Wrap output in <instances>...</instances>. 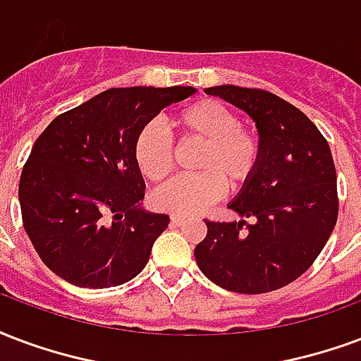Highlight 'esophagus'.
Masks as SVG:
<instances>
[{"mask_svg":"<svg viewBox=\"0 0 361 361\" xmlns=\"http://www.w3.org/2000/svg\"><path fill=\"white\" fill-rule=\"evenodd\" d=\"M170 221H172V226H181V224L185 221V218H183V216H172Z\"/></svg>","mask_w":361,"mask_h":361,"instance_id":"1","label":"esophagus"}]
</instances>
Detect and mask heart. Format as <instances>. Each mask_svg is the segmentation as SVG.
<instances>
[{
	"label": "heart",
	"mask_w": 361,
	"mask_h": 361,
	"mask_svg": "<svg viewBox=\"0 0 361 361\" xmlns=\"http://www.w3.org/2000/svg\"><path fill=\"white\" fill-rule=\"evenodd\" d=\"M173 128L181 140L202 143L195 162L197 176L168 181L153 195L154 207L172 214H199L220 199L226 186L239 189L255 176L260 162V140L241 128L239 116L220 101L199 99L173 114ZM133 159L147 180L160 181L172 172L173 147L157 122L141 128L133 143Z\"/></svg>",
	"instance_id": "1"
}]
</instances>
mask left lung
<instances>
[{"instance_id": "1", "label": "left lung", "mask_w": 361, "mask_h": 361, "mask_svg": "<svg viewBox=\"0 0 361 361\" xmlns=\"http://www.w3.org/2000/svg\"><path fill=\"white\" fill-rule=\"evenodd\" d=\"M256 124L260 162L228 204L239 221L207 220L195 260L218 287L241 295L281 289L314 264L337 224V172L329 143L296 106L264 90L214 85ZM252 217L255 224H247Z\"/></svg>"}]
</instances>
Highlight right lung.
Masks as SVG:
<instances>
[{
	"label": "right lung",
	"mask_w": 361,
	"mask_h": 361,
	"mask_svg": "<svg viewBox=\"0 0 361 361\" xmlns=\"http://www.w3.org/2000/svg\"><path fill=\"white\" fill-rule=\"evenodd\" d=\"M195 92L113 87L42 132L20 173L18 201L24 229L53 274L76 287L106 289L145 268L170 218L141 204L145 181L133 143L164 106Z\"/></svg>",
	"instance_id": "1"
}]
</instances>
